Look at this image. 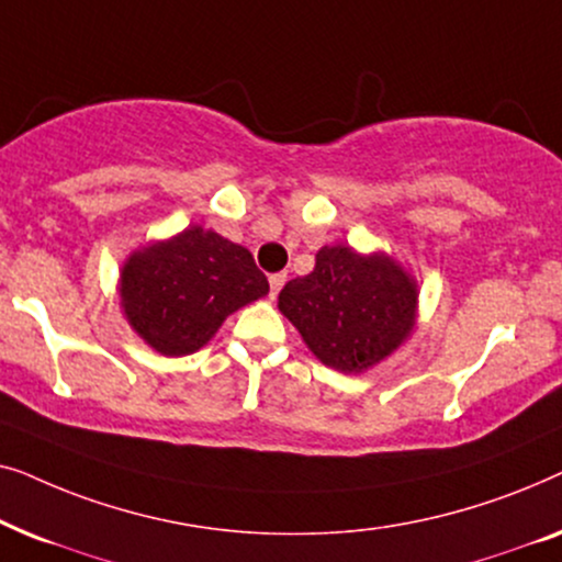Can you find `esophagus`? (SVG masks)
Masks as SVG:
<instances>
[{
	"mask_svg": "<svg viewBox=\"0 0 562 562\" xmlns=\"http://www.w3.org/2000/svg\"><path fill=\"white\" fill-rule=\"evenodd\" d=\"M268 283H271V296L276 299L279 296V291L283 289V283H286V273H273L271 279H268Z\"/></svg>",
	"mask_w": 562,
	"mask_h": 562,
	"instance_id": "esophagus-1",
	"label": "esophagus"
}]
</instances>
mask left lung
<instances>
[{
	"instance_id": "obj_1",
	"label": "left lung",
	"mask_w": 562,
	"mask_h": 562,
	"mask_svg": "<svg viewBox=\"0 0 562 562\" xmlns=\"http://www.w3.org/2000/svg\"><path fill=\"white\" fill-rule=\"evenodd\" d=\"M279 312L319 363L340 373H366L412 337L419 283L389 252L325 245L314 271L281 289Z\"/></svg>"
}]
</instances>
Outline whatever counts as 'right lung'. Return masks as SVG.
Instances as JSON below:
<instances>
[{"label":"right lung","mask_w":562,"mask_h":562,"mask_svg":"<svg viewBox=\"0 0 562 562\" xmlns=\"http://www.w3.org/2000/svg\"><path fill=\"white\" fill-rule=\"evenodd\" d=\"M120 306L135 335L166 358L202 350L229 314L268 294L250 250L214 229L189 225L125 258Z\"/></svg>","instance_id":"obj_1"}]
</instances>
